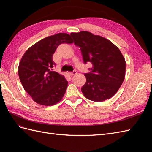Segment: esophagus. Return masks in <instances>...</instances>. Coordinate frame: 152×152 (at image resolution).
<instances>
[{
	"instance_id": "34e87169",
	"label": "esophagus",
	"mask_w": 152,
	"mask_h": 152,
	"mask_svg": "<svg viewBox=\"0 0 152 152\" xmlns=\"http://www.w3.org/2000/svg\"><path fill=\"white\" fill-rule=\"evenodd\" d=\"M76 73H77V72H76V71H73V72H70V73H69V74H70V76H73V75H74L75 74H76Z\"/></svg>"
}]
</instances>
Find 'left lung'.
<instances>
[{"label": "left lung", "instance_id": "8db88e82", "mask_svg": "<svg viewBox=\"0 0 152 152\" xmlns=\"http://www.w3.org/2000/svg\"><path fill=\"white\" fill-rule=\"evenodd\" d=\"M79 47L85 64L92 63L91 72L85 73L86 84L81 91L85 97L96 102L111 98L125 78L126 61L121 50L111 41L91 32L70 34Z\"/></svg>", "mask_w": 152, "mask_h": 152}]
</instances>
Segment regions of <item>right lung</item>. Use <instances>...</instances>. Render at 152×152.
Returning a JSON list of instances; mask_svg holds the SVG:
<instances>
[{
	"label": "right lung",
	"instance_id": "add662e5",
	"mask_svg": "<svg viewBox=\"0 0 152 152\" xmlns=\"http://www.w3.org/2000/svg\"><path fill=\"white\" fill-rule=\"evenodd\" d=\"M70 35L59 33L35 43L21 59L18 66L21 83L35 102L52 106L60 102L65 93L68 82L63 75L53 70V55L59 45L72 44Z\"/></svg>",
	"mask_w": 152,
	"mask_h": 152
}]
</instances>
